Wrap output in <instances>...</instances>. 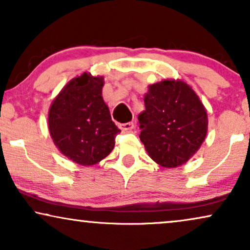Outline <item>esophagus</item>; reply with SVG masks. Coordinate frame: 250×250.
Here are the masks:
<instances>
[{"mask_svg": "<svg viewBox=\"0 0 250 250\" xmlns=\"http://www.w3.org/2000/svg\"><path fill=\"white\" fill-rule=\"evenodd\" d=\"M119 128L123 129V131H131V129L134 128V123L128 122V123H123V124H119Z\"/></svg>", "mask_w": 250, "mask_h": 250, "instance_id": "1", "label": "esophagus"}]
</instances>
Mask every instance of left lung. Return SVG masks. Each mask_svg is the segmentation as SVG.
Returning a JSON list of instances; mask_svg holds the SVG:
<instances>
[{
  "label": "left lung",
  "instance_id": "obj_1",
  "mask_svg": "<svg viewBox=\"0 0 250 250\" xmlns=\"http://www.w3.org/2000/svg\"><path fill=\"white\" fill-rule=\"evenodd\" d=\"M145 105L138 119L149 156L168 168L187 163L207 134V112L198 95L182 81L166 80L150 85Z\"/></svg>",
  "mask_w": 250,
  "mask_h": 250
}]
</instances>
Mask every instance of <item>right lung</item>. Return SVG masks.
Wrapping results in <instances>:
<instances>
[{
    "instance_id": "add662e5",
    "label": "right lung",
    "mask_w": 250,
    "mask_h": 250,
    "mask_svg": "<svg viewBox=\"0 0 250 250\" xmlns=\"http://www.w3.org/2000/svg\"><path fill=\"white\" fill-rule=\"evenodd\" d=\"M104 77L84 73L71 80L54 99L49 129L61 153L83 166L105 158L121 132L102 99Z\"/></svg>"
}]
</instances>
